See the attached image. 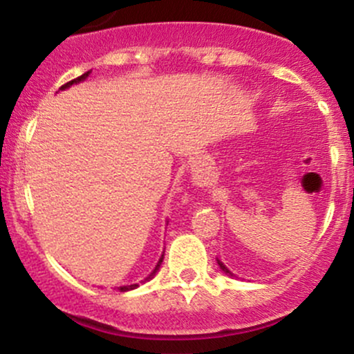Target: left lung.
Segmentation results:
<instances>
[{
  "mask_svg": "<svg viewBox=\"0 0 354 354\" xmlns=\"http://www.w3.org/2000/svg\"><path fill=\"white\" fill-rule=\"evenodd\" d=\"M218 265H219V268H221V270H223V271H225V273H226V274H230V276H234V274H233V273H231V271L228 270V268H226L225 265H223V263H221V261H219V259H218Z\"/></svg>",
  "mask_w": 354,
  "mask_h": 354,
  "instance_id": "8db88e82",
  "label": "left lung"
}]
</instances>
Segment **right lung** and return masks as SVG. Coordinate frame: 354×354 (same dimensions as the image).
Masks as SVG:
<instances>
[{
  "label": "right lung",
  "mask_w": 354,
  "mask_h": 354,
  "mask_svg": "<svg viewBox=\"0 0 354 354\" xmlns=\"http://www.w3.org/2000/svg\"><path fill=\"white\" fill-rule=\"evenodd\" d=\"M88 75H89V71H86L84 73V75H81V76H78V78H75V80H71V81H68L66 84H63V86H61L59 89H66V88H70L71 84H76V83H80V81H83V80H86L88 78ZM161 263H163V254H161V258H160V261H158V265H156V268H154L153 270V273L148 276V278L145 279V281H149V279L153 278L154 274H156V271L160 270V266H161ZM138 286V284H129V286H121L120 288V291H129V290H135V288Z\"/></svg>",
  "instance_id": "add662e5"
}]
</instances>
